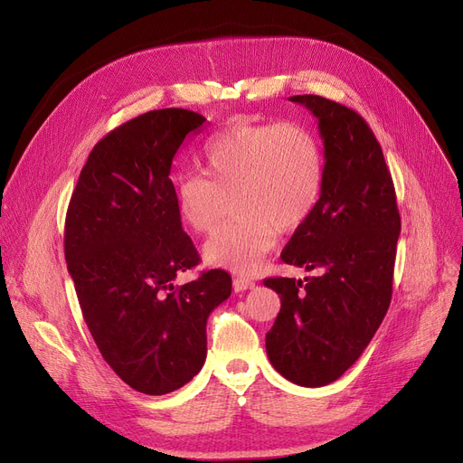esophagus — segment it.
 I'll list each match as a JSON object with an SVG mask.
<instances>
[{
  "label": "esophagus",
  "mask_w": 463,
  "mask_h": 463,
  "mask_svg": "<svg viewBox=\"0 0 463 463\" xmlns=\"http://www.w3.org/2000/svg\"><path fill=\"white\" fill-rule=\"evenodd\" d=\"M232 287H234L236 293H241V290L253 288V287H255V281H253V279H250V278H241V276H240V278H234Z\"/></svg>",
  "instance_id": "34e87169"
}]
</instances>
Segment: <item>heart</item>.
Returning a JSON list of instances; mask_svg holds the SVG:
<instances>
[{
	"label": "heart",
	"instance_id": "obj_1",
	"mask_svg": "<svg viewBox=\"0 0 463 463\" xmlns=\"http://www.w3.org/2000/svg\"><path fill=\"white\" fill-rule=\"evenodd\" d=\"M204 170L175 182L180 222L193 232H210L222 194L234 191L232 222L204 246V259L238 274H253L279 232L300 229L319 204L325 182L321 144L297 121H238L213 133L203 150Z\"/></svg>",
	"mask_w": 463,
	"mask_h": 463
}]
</instances>
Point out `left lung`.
Returning <instances> with one entry per match:
<instances>
[{"instance_id": "obj_1", "label": "left lung", "mask_w": 463, "mask_h": 463, "mask_svg": "<svg viewBox=\"0 0 463 463\" xmlns=\"http://www.w3.org/2000/svg\"><path fill=\"white\" fill-rule=\"evenodd\" d=\"M319 119L325 182L317 208L281 260L319 276L266 278L281 298L266 334L272 366L300 386L342 377L368 347L392 300L402 219L381 144L358 112L321 95H293Z\"/></svg>"}]
</instances>
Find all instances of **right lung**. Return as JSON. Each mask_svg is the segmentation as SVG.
<instances>
[{"mask_svg": "<svg viewBox=\"0 0 463 463\" xmlns=\"http://www.w3.org/2000/svg\"><path fill=\"white\" fill-rule=\"evenodd\" d=\"M204 121L161 109L112 129L90 152L65 217L67 270L93 342L121 381L150 396L201 372L208 315L232 290L219 269L175 285L201 257L168 175L184 138Z\"/></svg>", "mask_w": 463, "mask_h": 463, "instance_id": "right-lung-1", "label": "right lung"}]
</instances>
